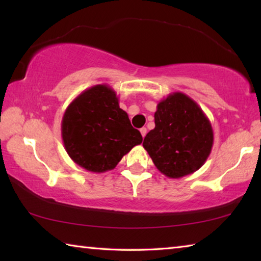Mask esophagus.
<instances>
[{"mask_svg":"<svg viewBox=\"0 0 261 261\" xmlns=\"http://www.w3.org/2000/svg\"><path fill=\"white\" fill-rule=\"evenodd\" d=\"M140 134H141V136H143V138L145 136H146V134H147V129L146 127H141L140 129Z\"/></svg>","mask_w":261,"mask_h":261,"instance_id":"1","label":"esophagus"}]
</instances>
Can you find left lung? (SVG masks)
<instances>
[{
  "instance_id": "1",
  "label": "left lung",
  "mask_w": 261,
  "mask_h": 261,
  "mask_svg": "<svg viewBox=\"0 0 261 261\" xmlns=\"http://www.w3.org/2000/svg\"><path fill=\"white\" fill-rule=\"evenodd\" d=\"M154 122L155 127L145 137L143 146L163 175L180 178L202 167L214 134L196 101L182 92L171 93L158 103Z\"/></svg>"
}]
</instances>
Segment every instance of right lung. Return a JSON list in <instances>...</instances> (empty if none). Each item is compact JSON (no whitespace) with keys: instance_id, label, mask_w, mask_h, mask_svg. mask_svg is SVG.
<instances>
[{"instance_id":"add662e5","label":"right lung","mask_w":261,"mask_h":261,"mask_svg":"<svg viewBox=\"0 0 261 261\" xmlns=\"http://www.w3.org/2000/svg\"><path fill=\"white\" fill-rule=\"evenodd\" d=\"M61 132L71 160L92 173L114 169L143 141L120 108L116 92L106 84L87 88L72 100L62 118Z\"/></svg>"}]
</instances>
